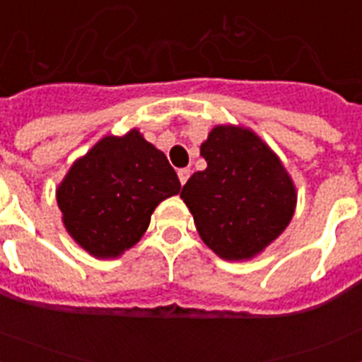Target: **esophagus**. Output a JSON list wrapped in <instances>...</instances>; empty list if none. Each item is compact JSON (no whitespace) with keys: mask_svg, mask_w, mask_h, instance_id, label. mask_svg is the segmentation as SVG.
Segmentation results:
<instances>
[{"mask_svg":"<svg viewBox=\"0 0 362 362\" xmlns=\"http://www.w3.org/2000/svg\"><path fill=\"white\" fill-rule=\"evenodd\" d=\"M177 175H179V181H181V185H185L188 181V177H190V168H179Z\"/></svg>","mask_w":362,"mask_h":362,"instance_id":"1","label":"esophagus"}]
</instances>
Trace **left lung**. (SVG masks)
Wrapping results in <instances>:
<instances>
[{
  "mask_svg": "<svg viewBox=\"0 0 362 362\" xmlns=\"http://www.w3.org/2000/svg\"><path fill=\"white\" fill-rule=\"evenodd\" d=\"M201 156L206 168L181 190L201 239L226 261L255 257L292 221V177L270 146L245 127L217 124Z\"/></svg>",
  "mask_w": 362,
  "mask_h": 362,
  "instance_id": "1",
  "label": "left lung"
}]
</instances>
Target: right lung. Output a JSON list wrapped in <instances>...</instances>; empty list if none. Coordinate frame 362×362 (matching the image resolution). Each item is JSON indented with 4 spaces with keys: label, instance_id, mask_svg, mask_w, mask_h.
Wrapping results in <instances>:
<instances>
[{
    "label": "right lung",
    "instance_id": "right-lung-1",
    "mask_svg": "<svg viewBox=\"0 0 362 362\" xmlns=\"http://www.w3.org/2000/svg\"><path fill=\"white\" fill-rule=\"evenodd\" d=\"M179 190L165 153L134 129L105 136L74 163L56 199L70 238L94 257L114 259L143 238L156 206Z\"/></svg>",
    "mask_w": 362,
    "mask_h": 362
}]
</instances>
